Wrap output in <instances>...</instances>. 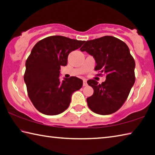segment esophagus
Instances as JSON below:
<instances>
[{
  "label": "esophagus",
  "mask_w": 155,
  "mask_h": 155,
  "mask_svg": "<svg viewBox=\"0 0 155 155\" xmlns=\"http://www.w3.org/2000/svg\"><path fill=\"white\" fill-rule=\"evenodd\" d=\"M87 82L86 79H83V86H87Z\"/></svg>",
  "instance_id": "esophagus-1"
}]
</instances>
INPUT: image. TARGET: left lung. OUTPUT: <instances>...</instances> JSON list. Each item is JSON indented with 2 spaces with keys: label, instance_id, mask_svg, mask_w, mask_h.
<instances>
[{
  "label": "left lung",
  "instance_id": "1",
  "mask_svg": "<svg viewBox=\"0 0 155 155\" xmlns=\"http://www.w3.org/2000/svg\"><path fill=\"white\" fill-rule=\"evenodd\" d=\"M94 58L95 70L106 74L99 84L87 81L94 94L87 98L89 108L96 114L106 115L117 111L127 98L135 83V61L124 42L112 36L87 41L80 49Z\"/></svg>",
  "mask_w": 155,
  "mask_h": 155
}]
</instances>
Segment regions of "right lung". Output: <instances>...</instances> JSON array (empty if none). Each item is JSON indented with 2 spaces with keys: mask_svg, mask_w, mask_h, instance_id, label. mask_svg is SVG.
<instances>
[{
  "mask_svg": "<svg viewBox=\"0 0 155 155\" xmlns=\"http://www.w3.org/2000/svg\"><path fill=\"white\" fill-rule=\"evenodd\" d=\"M84 41L51 36L38 41L26 61L24 82L31 102L44 114L56 115L68 108L73 93L83 86L76 77L60 79V67L67 65L70 52Z\"/></svg>",
  "mask_w": 155,
  "mask_h": 155,
  "instance_id": "add662e5",
  "label": "right lung"
}]
</instances>
